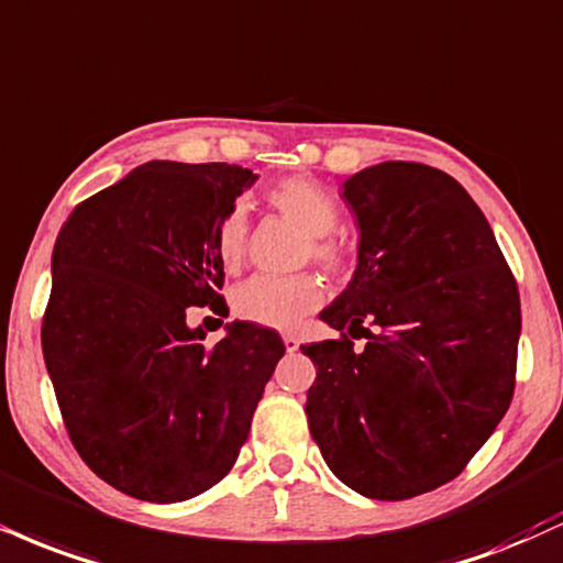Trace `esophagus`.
<instances>
[{
    "instance_id": "esophagus-1",
    "label": "esophagus",
    "mask_w": 563,
    "mask_h": 563,
    "mask_svg": "<svg viewBox=\"0 0 563 563\" xmlns=\"http://www.w3.org/2000/svg\"><path fill=\"white\" fill-rule=\"evenodd\" d=\"M283 343H286V351H288V354H294V351H299V346H301V341H299V338H296L294 333H286V335H283Z\"/></svg>"
}]
</instances>
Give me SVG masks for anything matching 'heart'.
I'll list each match as a JSON object with an SVG mask.
<instances>
[{
  "label": "heart",
  "instance_id": "heart-1",
  "mask_svg": "<svg viewBox=\"0 0 563 563\" xmlns=\"http://www.w3.org/2000/svg\"><path fill=\"white\" fill-rule=\"evenodd\" d=\"M269 207L288 217L294 225H299L309 235L307 254L317 264H322L328 273H346L349 260L343 246L338 243L333 230L338 228L341 212H338L335 199L317 180L296 178L280 180L267 191ZM249 239V217L243 207H230L220 217L214 228V252L228 273L241 267L246 256ZM322 301V286L314 275H294V277H273L254 275L233 290V311L241 320L262 324V328L290 330L303 314H309L317 303Z\"/></svg>",
  "mask_w": 563,
  "mask_h": 563
}]
</instances>
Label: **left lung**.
Listing matches in <instances>:
<instances>
[{
	"label": "left lung",
	"instance_id": "left-lung-1",
	"mask_svg": "<svg viewBox=\"0 0 563 563\" xmlns=\"http://www.w3.org/2000/svg\"><path fill=\"white\" fill-rule=\"evenodd\" d=\"M343 199L356 269L320 311L341 338L301 346L317 367L309 430L351 490L415 498L456 477L509 409L517 280L483 209L443 170L380 162L351 175Z\"/></svg>",
	"mask_w": 563,
	"mask_h": 563
}]
</instances>
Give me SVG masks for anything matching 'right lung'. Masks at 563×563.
Here are the masks:
<instances>
[{"label": "right lung", "instance_id": "obj_1", "mask_svg": "<svg viewBox=\"0 0 563 563\" xmlns=\"http://www.w3.org/2000/svg\"><path fill=\"white\" fill-rule=\"evenodd\" d=\"M256 175L154 159L73 209L52 252L42 349L67 435L128 496L175 504L233 470L286 354L254 322L205 346L191 307L225 311L214 228Z\"/></svg>", "mask_w": 563, "mask_h": 563}]
</instances>
